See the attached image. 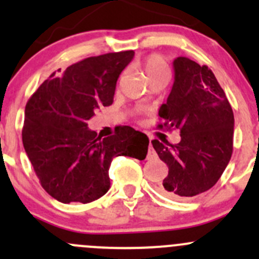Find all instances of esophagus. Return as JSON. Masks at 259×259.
Returning a JSON list of instances; mask_svg holds the SVG:
<instances>
[{
	"label": "esophagus",
	"instance_id": "esophagus-1",
	"mask_svg": "<svg viewBox=\"0 0 259 259\" xmlns=\"http://www.w3.org/2000/svg\"><path fill=\"white\" fill-rule=\"evenodd\" d=\"M157 157V153H155L154 148H153L152 144H149V148H148V154H147V158L148 159H153V158Z\"/></svg>",
	"mask_w": 259,
	"mask_h": 259
}]
</instances>
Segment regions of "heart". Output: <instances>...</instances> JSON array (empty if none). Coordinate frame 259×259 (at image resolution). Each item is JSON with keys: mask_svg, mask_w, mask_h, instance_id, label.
<instances>
[{"mask_svg": "<svg viewBox=\"0 0 259 259\" xmlns=\"http://www.w3.org/2000/svg\"><path fill=\"white\" fill-rule=\"evenodd\" d=\"M143 72L145 77L149 79L157 78V77H168L169 76V69H168L167 63L159 55H150L143 62L142 64Z\"/></svg>", "mask_w": 259, "mask_h": 259, "instance_id": "b5f03b06", "label": "heart"}]
</instances>
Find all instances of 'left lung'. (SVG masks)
I'll use <instances>...</instances> for the list:
<instances>
[{
    "mask_svg": "<svg viewBox=\"0 0 259 259\" xmlns=\"http://www.w3.org/2000/svg\"><path fill=\"white\" fill-rule=\"evenodd\" d=\"M175 82L159 107L163 124L180 129L181 142L152 140L168 175L159 187L172 199H190L210 190L222 177L233 153L234 115L211 69L186 57L173 60Z\"/></svg>",
    "mask_w": 259,
    "mask_h": 259,
    "instance_id": "1",
    "label": "left lung"
}]
</instances>
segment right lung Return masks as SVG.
<instances>
[{
	"label": "right lung",
	"mask_w": 259,
	"mask_h": 259,
	"mask_svg": "<svg viewBox=\"0 0 259 259\" xmlns=\"http://www.w3.org/2000/svg\"><path fill=\"white\" fill-rule=\"evenodd\" d=\"M133 58V50L86 58L53 73L27 101L25 152L41 187L63 204L104 196L112 158L147 157L149 139L133 127H115L104 139L87 127L97 109L112 104L117 78Z\"/></svg>",
	"instance_id": "add662e5"
}]
</instances>
